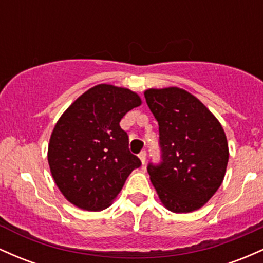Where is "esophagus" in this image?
<instances>
[{
	"instance_id": "obj_1",
	"label": "esophagus",
	"mask_w": 263,
	"mask_h": 263,
	"mask_svg": "<svg viewBox=\"0 0 263 263\" xmlns=\"http://www.w3.org/2000/svg\"><path fill=\"white\" fill-rule=\"evenodd\" d=\"M138 157H140V159H141V162H142V164H146V158H147V153H146V151H142V152L140 153V155H138Z\"/></svg>"
}]
</instances>
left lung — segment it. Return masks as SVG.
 <instances>
[{
  "label": "left lung",
  "mask_w": 263,
  "mask_h": 263,
  "mask_svg": "<svg viewBox=\"0 0 263 263\" xmlns=\"http://www.w3.org/2000/svg\"><path fill=\"white\" fill-rule=\"evenodd\" d=\"M144 98L159 126L162 162L147 167L157 194L173 213L200 209L224 180V129L203 102L179 87L148 89Z\"/></svg>",
  "instance_id": "left-lung-1"
}]
</instances>
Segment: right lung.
Masks as SVG:
<instances>
[{
  "label": "right lung",
  "mask_w": 263,
  "mask_h": 263,
  "mask_svg": "<svg viewBox=\"0 0 263 263\" xmlns=\"http://www.w3.org/2000/svg\"><path fill=\"white\" fill-rule=\"evenodd\" d=\"M141 102L131 90L100 84L60 116L50 136L48 163L57 186L75 206L106 209L131 172L141 165L120 127L122 117Z\"/></svg>",
  "instance_id": "obj_1"
}]
</instances>
